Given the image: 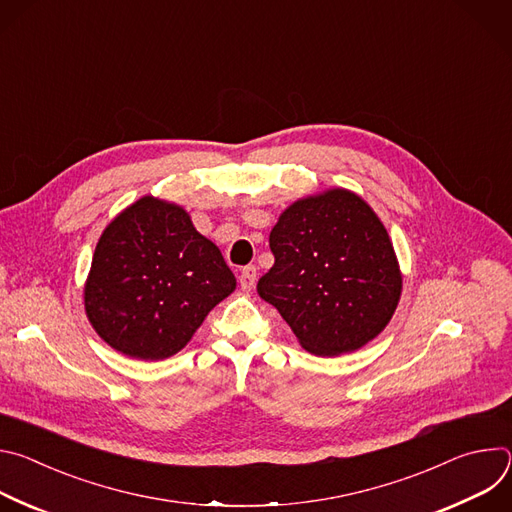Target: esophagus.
Here are the masks:
<instances>
[{"label": "esophagus", "instance_id": "obj_1", "mask_svg": "<svg viewBox=\"0 0 512 512\" xmlns=\"http://www.w3.org/2000/svg\"><path fill=\"white\" fill-rule=\"evenodd\" d=\"M239 283H241V289H243V291L255 289V283H257V267H255V265L243 267V271H241V275H239Z\"/></svg>", "mask_w": 512, "mask_h": 512}]
</instances>
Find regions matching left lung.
I'll use <instances>...</instances> for the list:
<instances>
[{
	"mask_svg": "<svg viewBox=\"0 0 512 512\" xmlns=\"http://www.w3.org/2000/svg\"><path fill=\"white\" fill-rule=\"evenodd\" d=\"M269 247L275 263L257 294L308 352H354L391 322L403 275L385 225L358 194L330 188L289 204Z\"/></svg>",
	"mask_w": 512,
	"mask_h": 512,
	"instance_id": "8db88e82",
	"label": "left lung"
}]
</instances>
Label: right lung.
Segmentation results:
<instances>
[{
  "instance_id": "right-lung-1",
  "label": "right lung",
  "mask_w": 512,
  "mask_h": 512,
  "mask_svg": "<svg viewBox=\"0 0 512 512\" xmlns=\"http://www.w3.org/2000/svg\"><path fill=\"white\" fill-rule=\"evenodd\" d=\"M237 279L190 214L141 196L105 227L85 281V312L117 352L164 360L180 352Z\"/></svg>"
}]
</instances>
